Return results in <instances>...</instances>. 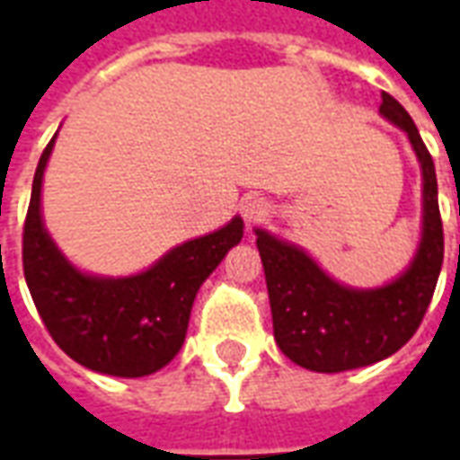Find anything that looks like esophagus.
<instances>
[{
  "label": "esophagus",
  "instance_id": "esophagus-1",
  "mask_svg": "<svg viewBox=\"0 0 460 460\" xmlns=\"http://www.w3.org/2000/svg\"><path fill=\"white\" fill-rule=\"evenodd\" d=\"M269 214H270V204L263 199V197H246L243 204H241V217H243V221H246L249 226L266 221Z\"/></svg>",
  "mask_w": 460,
  "mask_h": 460
}]
</instances>
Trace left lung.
<instances>
[{
  "mask_svg": "<svg viewBox=\"0 0 460 460\" xmlns=\"http://www.w3.org/2000/svg\"><path fill=\"white\" fill-rule=\"evenodd\" d=\"M379 113L406 132L421 164V241L406 270L382 288H349L300 246L256 229L276 342L310 372H345L394 355L421 325L444 263L434 160L411 115L389 93H382Z\"/></svg>",
  "mask_w": 460,
  "mask_h": 460,
  "instance_id": "8db88e82",
  "label": "left lung"
}]
</instances>
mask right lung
I'll use <instances>...</instances> for the list:
<instances>
[{
	"label": "right lung",
	"mask_w": 460,
	"mask_h": 460,
	"mask_svg": "<svg viewBox=\"0 0 460 460\" xmlns=\"http://www.w3.org/2000/svg\"><path fill=\"white\" fill-rule=\"evenodd\" d=\"M56 135L31 184L24 224V279L49 335L66 355L93 372L147 376L181 349L197 290L243 236L234 219L167 251L142 273L111 279L78 270L49 236L41 217V181Z\"/></svg>",
	"instance_id": "obj_1"
}]
</instances>
